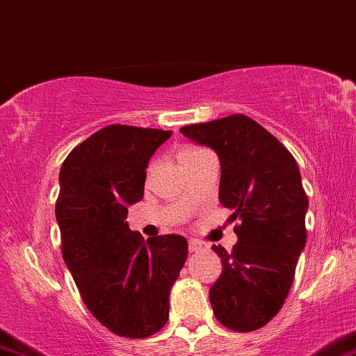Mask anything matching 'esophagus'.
<instances>
[{
	"instance_id": "34e87169",
	"label": "esophagus",
	"mask_w": 356,
	"mask_h": 356,
	"mask_svg": "<svg viewBox=\"0 0 356 356\" xmlns=\"http://www.w3.org/2000/svg\"><path fill=\"white\" fill-rule=\"evenodd\" d=\"M206 249H207V244L206 243H201V241H195V239H191L189 241V251L191 252L206 251Z\"/></svg>"
}]
</instances>
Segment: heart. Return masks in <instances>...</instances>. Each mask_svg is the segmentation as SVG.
Returning a JSON list of instances; mask_svg holds the SVG:
<instances>
[{"mask_svg": "<svg viewBox=\"0 0 356 356\" xmlns=\"http://www.w3.org/2000/svg\"><path fill=\"white\" fill-rule=\"evenodd\" d=\"M197 152H201V149H186V150H182L181 155H179V159H184V157H187V155L197 154Z\"/></svg>", "mask_w": 356, "mask_h": 356, "instance_id": "1", "label": "heart"}]
</instances>
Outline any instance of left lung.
<instances>
[{"instance_id": "1", "label": "left lung", "mask_w": 356, "mask_h": 356, "mask_svg": "<svg viewBox=\"0 0 356 356\" xmlns=\"http://www.w3.org/2000/svg\"><path fill=\"white\" fill-rule=\"evenodd\" d=\"M181 132L218 154L219 202L241 222L231 252L212 246L222 263L209 289L212 312L226 328L252 332L281 309L306 244L308 197L300 169L275 136L241 113Z\"/></svg>"}]
</instances>
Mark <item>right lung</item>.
Masks as SVG:
<instances>
[{"label": "right lung", "mask_w": 356, "mask_h": 356, "mask_svg": "<svg viewBox=\"0 0 356 356\" xmlns=\"http://www.w3.org/2000/svg\"><path fill=\"white\" fill-rule=\"evenodd\" d=\"M170 130L108 125L81 142L60 169L55 214L61 254L90 313L110 332L147 338L169 320L170 288L187 259L179 234L144 243L127 222L144 197L145 169Z\"/></svg>", "instance_id": "add662e5"}]
</instances>
